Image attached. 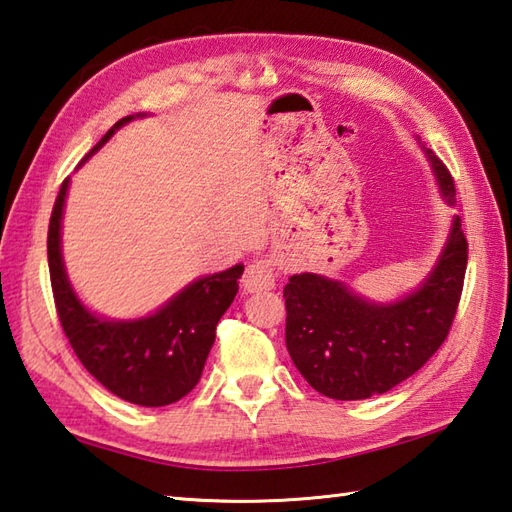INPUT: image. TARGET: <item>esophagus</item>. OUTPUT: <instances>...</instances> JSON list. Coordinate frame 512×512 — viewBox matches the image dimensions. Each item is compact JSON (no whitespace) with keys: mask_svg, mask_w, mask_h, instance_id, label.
Segmentation results:
<instances>
[{"mask_svg":"<svg viewBox=\"0 0 512 512\" xmlns=\"http://www.w3.org/2000/svg\"><path fill=\"white\" fill-rule=\"evenodd\" d=\"M242 286L246 292H264L275 288V266L270 259H255L246 266L242 277Z\"/></svg>","mask_w":512,"mask_h":512,"instance_id":"obj_1","label":"esophagus"}]
</instances>
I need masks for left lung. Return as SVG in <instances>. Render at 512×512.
<instances>
[{
    "instance_id": "obj_1",
    "label": "left lung",
    "mask_w": 512,
    "mask_h": 512,
    "mask_svg": "<svg viewBox=\"0 0 512 512\" xmlns=\"http://www.w3.org/2000/svg\"><path fill=\"white\" fill-rule=\"evenodd\" d=\"M420 147L442 200L455 206L451 173L431 149ZM466 257L460 217L453 215L429 275L398 299L374 301L325 275H292L284 288L292 363L319 394L334 400H365L400 385L447 339L462 295Z\"/></svg>"
}]
</instances>
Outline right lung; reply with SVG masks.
<instances>
[{
	"label": "right lung",
	"instance_id": "1",
	"mask_svg": "<svg viewBox=\"0 0 512 512\" xmlns=\"http://www.w3.org/2000/svg\"><path fill=\"white\" fill-rule=\"evenodd\" d=\"M145 116L138 112L121 118L85 160L118 129ZM68 189L70 178L61 184L48 228L50 281L63 332L83 367L114 396L140 407L171 405L198 385L215 343V325L237 295L244 264L193 279L145 317H103L76 295L65 270L61 228Z\"/></svg>",
	"mask_w": 512,
	"mask_h": 512
}]
</instances>
